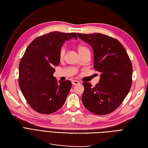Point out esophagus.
Segmentation results:
<instances>
[{"label": "esophagus", "instance_id": "34e87169", "mask_svg": "<svg viewBox=\"0 0 148 148\" xmlns=\"http://www.w3.org/2000/svg\"><path fill=\"white\" fill-rule=\"evenodd\" d=\"M72 84L73 85H77V84H79L80 83L79 82L77 81V80H73V81H72Z\"/></svg>", "mask_w": 148, "mask_h": 148}]
</instances>
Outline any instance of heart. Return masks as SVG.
Segmentation results:
<instances>
[{
	"label": "heart",
	"instance_id": "1",
	"mask_svg": "<svg viewBox=\"0 0 148 148\" xmlns=\"http://www.w3.org/2000/svg\"><path fill=\"white\" fill-rule=\"evenodd\" d=\"M78 51L79 53V55L81 56L87 53H90L89 49L86 46H85L84 45H79L78 46ZM65 53H66L65 47L64 46H62L59 52V58L60 60H63L64 59Z\"/></svg>",
	"mask_w": 148,
	"mask_h": 148
}]
</instances>
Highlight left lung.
I'll return each mask as SVG.
<instances>
[{
    "label": "left lung",
    "mask_w": 148,
    "mask_h": 148,
    "mask_svg": "<svg viewBox=\"0 0 148 148\" xmlns=\"http://www.w3.org/2000/svg\"><path fill=\"white\" fill-rule=\"evenodd\" d=\"M94 51V67L101 72L99 82L92 87L83 83L82 99L91 112L109 114L122 104L132 84L133 66L123 46L117 39L101 33L77 34Z\"/></svg>",
    "instance_id": "left-lung-1"
}]
</instances>
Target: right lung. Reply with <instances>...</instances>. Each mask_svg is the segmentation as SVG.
Masks as SVG:
<instances>
[{
	"label": "right lung",
	"mask_w": 148,
	"mask_h": 148,
	"mask_svg": "<svg viewBox=\"0 0 148 148\" xmlns=\"http://www.w3.org/2000/svg\"><path fill=\"white\" fill-rule=\"evenodd\" d=\"M75 33L53 31L36 38L26 48L19 64L18 84L30 107L36 112L50 114L64 105L71 87L69 80L58 83L53 75L59 64V52Z\"/></svg>",
	"instance_id": "right-lung-1"
}]
</instances>
